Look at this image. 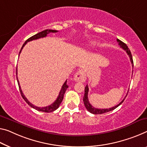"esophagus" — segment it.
<instances>
[{"label":"esophagus","mask_w":147,"mask_h":147,"mask_svg":"<svg viewBox=\"0 0 147 147\" xmlns=\"http://www.w3.org/2000/svg\"><path fill=\"white\" fill-rule=\"evenodd\" d=\"M74 80L77 82H85L86 80V74H85L83 69H81L77 72L75 76H74Z\"/></svg>","instance_id":"34e87169"}]
</instances>
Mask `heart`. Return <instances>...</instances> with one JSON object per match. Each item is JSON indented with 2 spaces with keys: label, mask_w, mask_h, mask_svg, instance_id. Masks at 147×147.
Listing matches in <instances>:
<instances>
[{
  "label": "heart",
  "mask_w": 147,
  "mask_h": 147,
  "mask_svg": "<svg viewBox=\"0 0 147 147\" xmlns=\"http://www.w3.org/2000/svg\"><path fill=\"white\" fill-rule=\"evenodd\" d=\"M91 46H92V43L91 45Z\"/></svg>",
  "instance_id": "1"
}]
</instances>
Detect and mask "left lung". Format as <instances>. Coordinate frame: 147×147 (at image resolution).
Wrapping results in <instances>:
<instances>
[{"instance_id":"obj_1","label":"left lung","mask_w":147,"mask_h":147,"mask_svg":"<svg viewBox=\"0 0 147 147\" xmlns=\"http://www.w3.org/2000/svg\"><path fill=\"white\" fill-rule=\"evenodd\" d=\"M117 41H118V45L120 46L121 48H122L124 51H125L126 53H127V54L128 55V56H129L131 62V64H132V66H133V67H134V61H133L132 55H131V53L130 50L129 49V48L127 47V45H126V44L124 43L123 42L121 41V40H119L118 39H117ZM88 92H89V87H88V85H87L86 87H85V94H84V96H83V102H84L85 107L87 108V110H88V111L92 113V114H104V113H107V112H108L110 111H112V110H113L116 109L117 107H118L123 102V100H125V98L126 97L125 96V98H124L123 100H121V102H119L118 105H117L116 106H115V107H112L110 108H106V109H100V108H96L93 107L91 105V104H90L89 99H88Z\"/></svg>"}]
</instances>
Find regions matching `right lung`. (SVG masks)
I'll return each mask as SVG.
<instances>
[{
	"label": "right lung",
	"instance_id": "add662e5",
	"mask_svg": "<svg viewBox=\"0 0 147 147\" xmlns=\"http://www.w3.org/2000/svg\"><path fill=\"white\" fill-rule=\"evenodd\" d=\"M58 32V31L56 30H53V29H46V30H44L41 31V32H39L37 33V34L32 36V37H31L30 38H29L28 40H26V42H24V44L23 45V46H22L21 50L20 51V53H19V55L21 53L22 50L23 49V48L24 47L25 45H26V43L28 42L31 41V40H36V39H40V38H42V37H46L47 35V34H49V33H56ZM17 67H16V78H17V81H18V86H19V89H20V93H21V95L22 96V98L24 99V100L26 101V102L28 104V105L30 106L31 107H32L33 108H34V109L38 110V111H40V112H53L56 110L57 108L59 107L60 105L62 102V101L63 100V98H64V93L65 92H66V89L68 88V85L67 84V80L65 81L64 84H63L62 88H61V90L59 92V94H58V96L57 97V98H56V100L54 102L53 104H51V105L48 106V107H36V106L33 105L31 104L29 101L27 99V98L23 93V92H22V89H21V87H20V83H19V81H18V77H17Z\"/></svg>",
	"mask_w": 147,
	"mask_h": 147
}]
</instances>
